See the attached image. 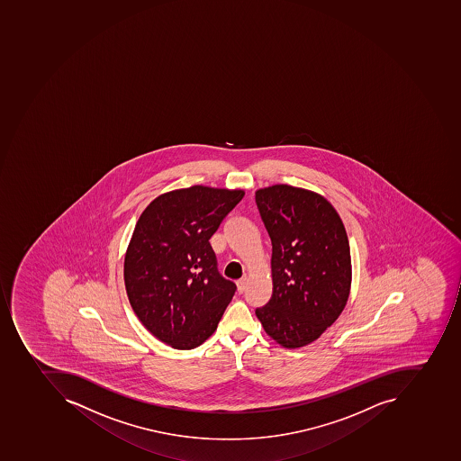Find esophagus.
Wrapping results in <instances>:
<instances>
[{"label":"esophagus","mask_w":461,"mask_h":461,"mask_svg":"<svg viewBox=\"0 0 461 461\" xmlns=\"http://www.w3.org/2000/svg\"><path fill=\"white\" fill-rule=\"evenodd\" d=\"M247 286V278L240 279V281H237V291H239V294L244 293L246 291Z\"/></svg>","instance_id":"obj_1"}]
</instances>
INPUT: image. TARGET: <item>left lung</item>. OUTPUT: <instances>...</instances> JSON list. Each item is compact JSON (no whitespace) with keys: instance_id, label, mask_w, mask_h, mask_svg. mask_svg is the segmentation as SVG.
Segmentation results:
<instances>
[{"instance_id":"8db88e82","label":"left lung","mask_w":461,"mask_h":461,"mask_svg":"<svg viewBox=\"0 0 461 461\" xmlns=\"http://www.w3.org/2000/svg\"><path fill=\"white\" fill-rule=\"evenodd\" d=\"M271 244L273 296L256 315L284 348L318 339L347 305L352 267L347 231L322 195L276 185L256 193Z\"/></svg>"}]
</instances>
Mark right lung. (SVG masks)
Listing matches in <instances>:
<instances>
[{"label":"right lung","instance_id":"right-lung-1","mask_svg":"<svg viewBox=\"0 0 461 461\" xmlns=\"http://www.w3.org/2000/svg\"><path fill=\"white\" fill-rule=\"evenodd\" d=\"M242 197V190L192 185L158 195L139 217L126 251V293L146 330L175 349H194L212 336L236 294L209 240Z\"/></svg>","mask_w":461,"mask_h":461}]
</instances>
